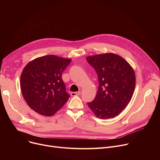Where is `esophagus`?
Returning <instances> with one entry per match:
<instances>
[{
  "label": "esophagus",
  "mask_w": 160,
  "mask_h": 160,
  "mask_svg": "<svg viewBox=\"0 0 160 160\" xmlns=\"http://www.w3.org/2000/svg\"><path fill=\"white\" fill-rule=\"evenodd\" d=\"M81 94V92L80 91H78V92H72L71 93V95L72 97H74V96H78Z\"/></svg>",
  "instance_id": "esophagus-1"
}]
</instances>
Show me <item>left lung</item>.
Masks as SVG:
<instances>
[{
    "mask_svg": "<svg viewBox=\"0 0 160 160\" xmlns=\"http://www.w3.org/2000/svg\"><path fill=\"white\" fill-rule=\"evenodd\" d=\"M99 83L95 98L88 105L102 119L118 115L130 102L136 87L135 73L122 57L112 53L86 58Z\"/></svg>",
    "mask_w": 160,
    "mask_h": 160,
    "instance_id": "1",
    "label": "left lung"
}]
</instances>
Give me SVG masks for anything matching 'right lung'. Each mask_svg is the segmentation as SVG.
Here are the masks:
<instances>
[{
	"mask_svg": "<svg viewBox=\"0 0 160 160\" xmlns=\"http://www.w3.org/2000/svg\"><path fill=\"white\" fill-rule=\"evenodd\" d=\"M71 62L54 55L38 58L24 68L20 85L28 105L39 114L52 116L65 104L66 92L62 74Z\"/></svg>",
	"mask_w": 160,
	"mask_h": 160,
	"instance_id": "1",
	"label": "right lung"
}]
</instances>
